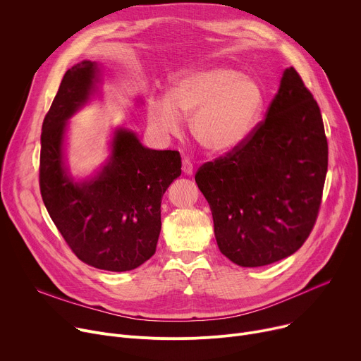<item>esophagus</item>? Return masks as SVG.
I'll list each match as a JSON object with an SVG mask.
<instances>
[{
  "label": "esophagus",
  "mask_w": 361,
  "mask_h": 361,
  "mask_svg": "<svg viewBox=\"0 0 361 361\" xmlns=\"http://www.w3.org/2000/svg\"><path fill=\"white\" fill-rule=\"evenodd\" d=\"M183 173H184L185 176H191V174H193V162H191V161L187 159V158L183 159Z\"/></svg>",
  "instance_id": "obj_1"
}]
</instances>
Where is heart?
<instances>
[{"mask_svg": "<svg viewBox=\"0 0 361 361\" xmlns=\"http://www.w3.org/2000/svg\"><path fill=\"white\" fill-rule=\"evenodd\" d=\"M266 104L261 84L241 72L210 66L174 75L164 97L148 103V120L161 135L178 133L181 114L191 116L190 129L210 155L224 157L243 148L254 135Z\"/></svg>", "mask_w": 361, "mask_h": 361, "instance_id": "obj_1", "label": "heart"}]
</instances>
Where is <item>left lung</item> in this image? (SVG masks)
<instances>
[{
	"label": "left lung",
	"instance_id": "obj_1",
	"mask_svg": "<svg viewBox=\"0 0 361 361\" xmlns=\"http://www.w3.org/2000/svg\"><path fill=\"white\" fill-rule=\"evenodd\" d=\"M326 170L319 106L290 66L245 145L196 173L221 252L241 267L296 252L317 222Z\"/></svg>",
	"mask_w": 361,
	"mask_h": 361
}]
</instances>
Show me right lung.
<instances>
[{"mask_svg":"<svg viewBox=\"0 0 361 361\" xmlns=\"http://www.w3.org/2000/svg\"><path fill=\"white\" fill-rule=\"evenodd\" d=\"M100 68L82 61L65 72L40 136L43 203L81 261L107 271H129L149 259L161 232V200L181 176L177 151L145 148L125 128L113 133L102 170L77 181L65 162L68 120L97 92Z\"/></svg>","mask_w":361,"mask_h":361,"instance_id":"add662e5","label":"right lung"}]
</instances>
